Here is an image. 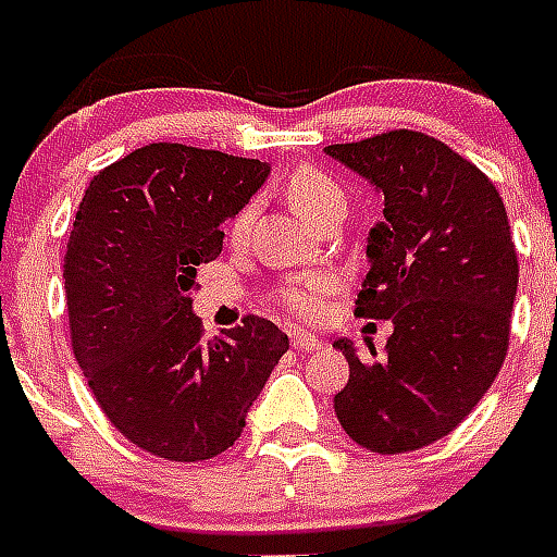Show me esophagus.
Wrapping results in <instances>:
<instances>
[{"label":"esophagus","mask_w":557,"mask_h":557,"mask_svg":"<svg viewBox=\"0 0 557 557\" xmlns=\"http://www.w3.org/2000/svg\"><path fill=\"white\" fill-rule=\"evenodd\" d=\"M295 349H300V352H314V349H321V341L314 338V335H295Z\"/></svg>","instance_id":"34e87169"}]
</instances>
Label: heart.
I'll return each instance as SVG.
<instances>
[{"label": "heart", "instance_id": "b5f03b06", "mask_svg": "<svg viewBox=\"0 0 557 557\" xmlns=\"http://www.w3.org/2000/svg\"><path fill=\"white\" fill-rule=\"evenodd\" d=\"M286 196L288 205L306 219V222H314L321 216L323 210L330 205H338L344 201V190L332 176H326L323 170L314 168H297L286 182ZM253 219V205H245L239 213L231 222V234L234 239H245L248 227H251ZM335 292V280L332 274H323V271H314V274H306V277L288 280L286 286L277 292V304L286 309L292 318H300V321H318L326 306H330V295Z\"/></svg>", "mask_w": 557, "mask_h": 557}]
</instances>
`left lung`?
Masks as SVG:
<instances>
[{"instance_id": "8db88e82", "label": "left lung", "mask_w": 557, "mask_h": 557, "mask_svg": "<svg viewBox=\"0 0 557 557\" xmlns=\"http://www.w3.org/2000/svg\"><path fill=\"white\" fill-rule=\"evenodd\" d=\"M326 156L384 201L367 234L356 314L393 318L387 352L349 361L335 413L349 440L405 454L448 436L492 387L509 347L518 253L497 187L436 138L396 129Z\"/></svg>"}]
</instances>
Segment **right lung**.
<instances>
[{
  "label": "right lung",
  "instance_id": "add662e5",
  "mask_svg": "<svg viewBox=\"0 0 557 557\" xmlns=\"http://www.w3.org/2000/svg\"><path fill=\"white\" fill-rule=\"evenodd\" d=\"M269 176L265 161L150 144L100 170L77 208L63 265L74 358L109 422L156 457L231 448L288 349L253 314L205 341L190 300L196 265Z\"/></svg>",
  "mask_w": 557,
  "mask_h": 557
}]
</instances>
